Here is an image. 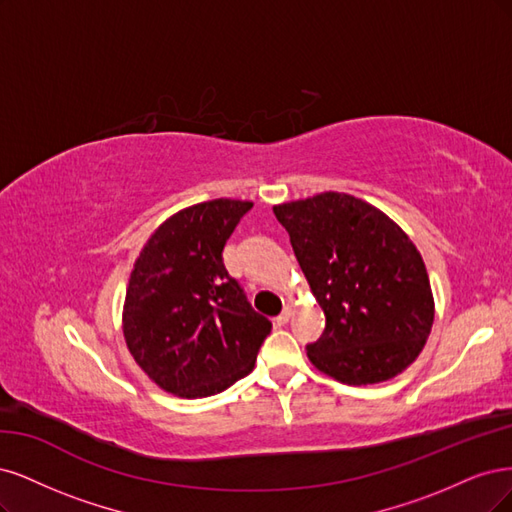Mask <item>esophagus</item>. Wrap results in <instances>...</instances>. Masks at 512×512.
<instances>
[{
    "label": "esophagus",
    "instance_id": "obj_1",
    "mask_svg": "<svg viewBox=\"0 0 512 512\" xmlns=\"http://www.w3.org/2000/svg\"><path fill=\"white\" fill-rule=\"evenodd\" d=\"M289 319H291V306H285L283 312H280L274 321H276V325H285Z\"/></svg>",
    "mask_w": 512,
    "mask_h": 512
}]
</instances>
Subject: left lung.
Wrapping results in <instances>:
<instances>
[{
  "instance_id": "1",
  "label": "left lung",
  "mask_w": 512,
  "mask_h": 512,
  "mask_svg": "<svg viewBox=\"0 0 512 512\" xmlns=\"http://www.w3.org/2000/svg\"><path fill=\"white\" fill-rule=\"evenodd\" d=\"M325 312L306 346L317 370L344 385H374L404 372L434 323L430 278L417 246L385 212L346 193L274 206Z\"/></svg>"
}]
</instances>
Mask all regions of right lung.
<instances>
[{
    "instance_id": "obj_1",
    "label": "right lung",
    "mask_w": 512,
    "mask_h": 512,
    "mask_svg": "<svg viewBox=\"0 0 512 512\" xmlns=\"http://www.w3.org/2000/svg\"><path fill=\"white\" fill-rule=\"evenodd\" d=\"M251 202L212 200L176 212L148 238L129 276L123 334L163 391L208 398L255 366L272 323L253 310L223 263Z\"/></svg>"
}]
</instances>
